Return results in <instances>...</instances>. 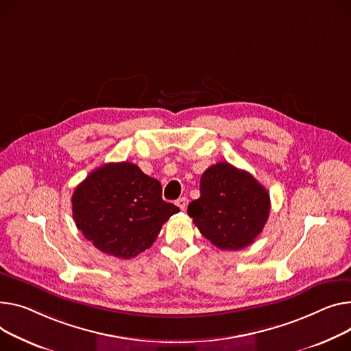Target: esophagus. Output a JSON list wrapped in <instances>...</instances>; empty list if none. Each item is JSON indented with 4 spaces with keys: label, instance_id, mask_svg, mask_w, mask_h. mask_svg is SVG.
<instances>
[{
    "label": "esophagus",
    "instance_id": "obj_1",
    "mask_svg": "<svg viewBox=\"0 0 351 351\" xmlns=\"http://www.w3.org/2000/svg\"><path fill=\"white\" fill-rule=\"evenodd\" d=\"M176 206L180 208V210H184L186 206H188V199L186 197H180L176 200Z\"/></svg>",
    "mask_w": 351,
    "mask_h": 351
}]
</instances>
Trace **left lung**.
<instances>
[{
    "mask_svg": "<svg viewBox=\"0 0 351 351\" xmlns=\"http://www.w3.org/2000/svg\"><path fill=\"white\" fill-rule=\"evenodd\" d=\"M269 208V193L258 180L219 162L202 175L200 197L189 203L188 215L213 245L237 251L260 236Z\"/></svg>",
    "mask_w": 351,
    "mask_h": 351,
    "instance_id": "obj_1",
    "label": "left lung"
}]
</instances>
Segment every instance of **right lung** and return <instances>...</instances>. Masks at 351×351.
<instances>
[{
	"label": "right lung",
	"mask_w": 351,
	"mask_h": 351,
	"mask_svg": "<svg viewBox=\"0 0 351 351\" xmlns=\"http://www.w3.org/2000/svg\"><path fill=\"white\" fill-rule=\"evenodd\" d=\"M73 219L86 240L117 258H134L156 240L179 207L162 199L159 180L131 162L93 171L72 196Z\"/></svg>",
	"instance_id": "add662e5"
}]
</instances>
